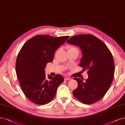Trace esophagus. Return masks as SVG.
Segmentation results:
<instances>
[{
	"label": "esophagus",
	"instance_id": "obj_1",
	"mask_svg": "<svg viewBox=\"0 0 125 125\" xmlns=\"http://www.w3.org/2000/svg\"><path fill=\"white\" fill-rule=\"evenodd\" d=\"M64 80H71V78H69V77H64Z\"/></svg>",
	"mask_w": 125,
	"mask_h": 125
}]
</instances>
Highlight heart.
<instances>
[{
	"instance_id": "obj_1",
	"label": "heart",
	"mask_w": 125,
	"mask_h": 125,
	"mask_svg": "<svg viewBox=\"0 0 125 125\" xmlns=\"http://www.w3.org/2000/svg\"><path fill=\"white\" fill-rule=\"evenodd\" d=\"M76 49V48H75V47H72V46H70V47H68L67 51L70 50H72V49Z\"/></svg>"
}]
</instances>
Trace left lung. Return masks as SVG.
Returning <instances> with one entry per match:
<instances>
[{
	"instance_id": "1",
	"label": "left lung",
	"mask_w": 125,
	"mask_h": 125,
	"mask_svg": "<svg viewBox=\"0 0 125 125\" xmlns=\"http://www.w3.org/2000/svg\"><path fill=\"white\" fill-rule=\"evenodd\" d=\"M67 43L80 47L82 57L80 66L88 70L89 78H74L78 86L73 91V96L85 104L99 101L107 93L112 82L115 65L112 54L102 41L91 34L73 36Z\"/></svg>"
}]
</instances>
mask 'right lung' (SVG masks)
I'll return each mask as SVG.
<instances>
[{"mask_svg":"<svg viewBox=\"0 0 125 125\" xmlns=\"http://www.w3.org/2000/svg\"><path fill=\"white\" fill-rule=\"evenodd\" d=\"M69 37L36 35L28 40L20 51L16 61V75L23 92L32 103L41 105L49 103L63 82V77L59 74L54 77L48 75L46 78L45 68L53 61L55 50Z\"/></svg>","mask_w":125,"mask_h":125,"instance_id":"add662e5","label":"right lung"}]
</instances>
